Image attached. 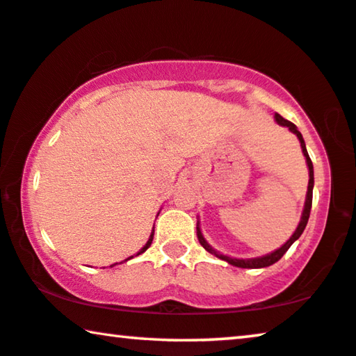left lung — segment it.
<instances>
[{"mask_svg":"<svg viewBox=\"0 0 356 356\" xmlns=\"http://www.w3.org/2000/svg\"><path fill=\"white\" fill-rule=\"evenodd\" d=\"M275 118H277L278 124L289 127V131L294 132V134H296L297 137H299L302 152H304V156H305V160H307V164H309V176H310V179H309V192H307L305 208H304V212H302L300 224H299V227H297V229H296L294 235L291 236L289 240L286 241L284 245L281 246L280 249H277V251H275V252L267 254V256H264V257H256V259H233V257H229V256H222V254L214 251V249H212V248L208 245V243H206V240H204L203 235H201V232H200V227H196V235H198V240H200V243H201V246H203V248L206 249V251H209V252L214 254L216 257H219V259H222V261H225V262H229V264H232V265H235V267H241V268H262V267H268V265L278 262L280 259L283 257V254L291 248V245H293V243L297 240V238H299V236L302 235V232H304L307 222H309V217H310L312 198H314V164H312V160H310L309 153H307V148H305V142H304V139H302L300 132L297 131L296 124L291 123V121H288V120H284L283 116L278 115V113L275 115Z\"/></svg>","mask_w":356,"mask_h":356,"instance_id":"8db88e82","label":"left lung"}]
</instances>
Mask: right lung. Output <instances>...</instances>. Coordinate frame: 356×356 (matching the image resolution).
<instances>
[{
  "instance_id": "obj_1",
  "label": "right lung",
  "mask_w": 356,
  "mask_h": 356,
  "mask_svg": "<svg viewBox=\"0 0 356 356\" xmlns=\"http://www.w3.org/2000/svg\"><path fill=\"white\" fill-rule=\"evenodd\" d=\"M152 241H153V233H152V236H150V238H148L147 245H145L144 248H142V249H140V252H137V256H139V254H142V252H145V251H147V249H148V248H150V245H152ZM129 259H132V256H131V257H127V259H126V261H129Z\"/></svg>"
}]
</instances>
